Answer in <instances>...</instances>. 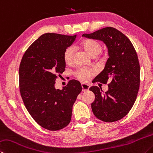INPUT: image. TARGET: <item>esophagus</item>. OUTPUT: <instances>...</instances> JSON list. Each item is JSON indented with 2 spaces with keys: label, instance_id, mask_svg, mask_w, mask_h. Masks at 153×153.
<instances>
[{
  "label": "esophagus",
  "instance_id": "34e87169",
  "mask_svg": "<svg viewBox=\"0 0 153 153\" xmlns=\"http://www.w3.org/2000/svg\"><path fill=\"white\" fill-rule=\"evenodd\" d=\"M82 88L83 91H87L90 89V85L86 84H82Z\"/></svg>",
  "mask_w": 153,
  "mask_h": 153
}]
</instances>
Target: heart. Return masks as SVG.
Instances as JSON below:
<instances>
[{
	"label": "heart",
	"mask_w": 153,
	"mask_h": 153,
	"mask_svg": "<svg viewBox=\"0 0 153 153\" xmlns=\"http://www.w3.org/2000/svg\"><path fill=\"white\" fill-rule=\"evenodd\" d=\"M80 47L91 57H96L102 51V45L98 41L93 39L85 40L80 43ZM74 49L68 48L63 53V59L66 64H71L74 59ZM91 71L90 69H80L76 72V76L82 82H87L90 79Z\"/></svg>",
	"instance_id": "b5f03b06"
}]
</instances>
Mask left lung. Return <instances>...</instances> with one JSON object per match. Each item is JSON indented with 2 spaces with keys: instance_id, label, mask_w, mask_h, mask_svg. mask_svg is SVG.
<instances>
[{
  "instance_id": "left-lung-1",
  "label": "left lung",
  "mask_w": 153,
  "mask_h": 153,
  "mask_svg": "<svg viewBox=\"0 0 153 153\" xmlns=\"http://www.w3.org/2000/svg\"><path fill=\"white\" fill-rule=\"evenodd\" d=\"M82 37L102 41L108 48V58L104 69L94 82L108 84V90L92 86L95 94L91 109L97 118L112 123L124 118L134 104L140 85V65L135 49L128 38L113 27H105Z\"/></svg>"
}]
</instances>
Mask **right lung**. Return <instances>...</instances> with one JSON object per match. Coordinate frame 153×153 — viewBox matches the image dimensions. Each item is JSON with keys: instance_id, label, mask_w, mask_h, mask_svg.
<instances>
[{"instance_id": "1", "label": "right lung", "mask_w": 153, "mask_h": 153, "mask_svg": "<svg viewBox=\"0 0 153 153\" xmlns=\"http://www.w3.org/2000/svg\"><path fill=\"white\" fill-rule=\"evenodd\" d=\"M73 36L45 33L27 49L19 67L20 93L30 115L49 130H61L70 123L72 108L82 88L71 80L62 90L55 88L57 75L65 71L63 53Z\"/></svg>"}]
</instances>
